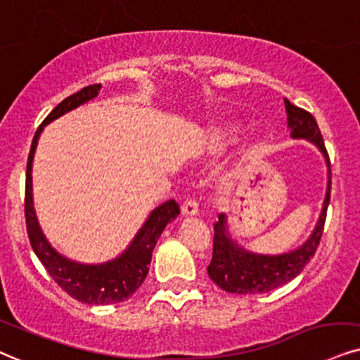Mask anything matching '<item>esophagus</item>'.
Returning <instances> with one entry per match:
<instances>
[{"label":"esophagus","mask_w":360,"mask_h":360,"mask_svg":"<svg viewBox=\"0 0 360 360\" xmlns=\"http://www.w3.org/2000/svg\"><path fill=\"white\" fill-rule=\"evenodd\" d=\"M181 215H185V217L198 215L197 200H193V198H187V200L181 203Z\"/></svg>","instance_id":"esophagus-1"}]
</instances>
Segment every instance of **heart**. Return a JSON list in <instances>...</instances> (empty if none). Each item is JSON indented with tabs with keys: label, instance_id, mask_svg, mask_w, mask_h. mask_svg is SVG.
Returning <instances> with one entry per match:
<instances>
[{
	"label": "heart",
	"instance_id": "b5f03b06",
	"mask_svg": "<svg viewBox=\"0 0 360 360\" xmlns=\"http://www.w3.org/2000/svg\"><path fill=\"white\" fill-rule=\"evenodd\" d=\"M237 133H238V123L235 122V120H225V122L219 123L217 127H212V130L207 135V140H205L207 150H210V152H219V150L225 148V146L232 143L235 140ZM257 150H259V146L252 143L247 148V155L248 157H254Z\"/></svg>",
	"mask_w": 360,
	"mask_h": 360
}]
</instances>
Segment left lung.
<instances>
[{"label": "left lung", "instance_id": "obj_1", "mask_svg": "<svg viewBox=\"0 0 360 360\" xmlns=\"http://www.w3.org/2000/svg\"><path fill=\"white\" fill-rule=\"evenodd\" d=\"M287 112V125L290 128V136L295 140H307L321 150L327 163V190L323 198L321 215L316 229L309 235L302 245L294 250L278 255H264L247 250L233 240L229 232L227 217L219 215V221L214 227V254L208 265V277L220 288L230 294H260L290 282L302 272L309 260L316 254L321 242L323 224H326L327 207L330 202V160L323 145L321 130L316 118L309 112L292 105L287 98L283 100Z\"/></svg>", "mask_w": 360, "mask_h": 360}]
</instances>
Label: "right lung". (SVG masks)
<instances>
[{
  "instance_id": "obj_1",
  "label": "right lung",
  "mask_w": 360,
  "mask_h": 360,
  "mask_svg": "<svg viewBox=\"0 0 360 360\" xmlns=\"http://www.w3.org/2000/svg\"><path fill=\"white\" fill-rule=\"evenodd\" d=\"M100 90L101 85L85 86L83 90L65 98L44 118L31 141L25 188L26 230H28L33 252L43 264V267L46 269V272L51 275L53 281L63 288L66 294L72 295L78 302L88 305L118 304L130 299L146 278L153 248L157 245L160 235L165 230L167 224L175 220L180 214V207L175 200H167L158 205L141 225L125 252H122L117 259L103 262V264H79V262L66 259L65 255L55 250L48 238L44 237L33 207V180H31V168H33V157L37 152L38 139L48 123L78 108L79 105H85L86 101L96 98Z\"/></svg>"
}]
</instances>
